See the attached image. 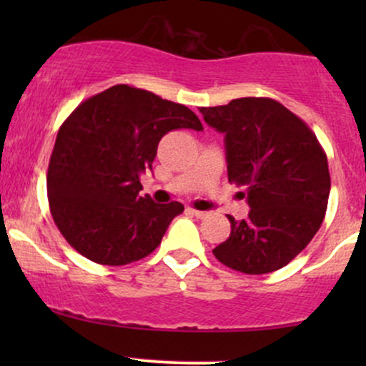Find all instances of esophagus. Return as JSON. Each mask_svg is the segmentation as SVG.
Instances as JSON below:
<instances>
[{"label": "esophagus", "instance_id": "esophagus-1", "mask_svg": "<svg viewBox=\"0 0 366 366\" xmlns=\"http://www.w3.org/2000/svg\"><path fill=\"white\" fill-rule=\"evenodd\" d=\"M187 212L191 213V215H194L197 218H204L208 217V212H201V209H194V208H187Z\"/></svg>", "mask_w": 366, "mask_h": 366}]
</instances>
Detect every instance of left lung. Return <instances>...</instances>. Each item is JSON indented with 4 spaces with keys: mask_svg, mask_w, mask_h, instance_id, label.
<instances>
[{
    "mask_svg": "<svg viewBox=\"0 0 366 366\" xmlns=\"http://www.w3.org/2000/svg\"><path fill=\"white\" fill-rule=\"evenodd\" d=\"M225 136L229 182L244 186L246 220H230V236L213 249L220 263L247 275L279 270L320 229L330 192L327 154L312 129L270 98H239L199 108Z\"/></svg>",
    "mask_w": 366,
    "mask_h": 366,
    "instance_id": "left-lung-1",
    "label": "left lung"
}]
</instances>
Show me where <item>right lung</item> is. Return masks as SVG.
Returning <instances> with one entry per match:
<instances>
[{
  "label": "right lung",
  "instance_id": "right-lung-1",
  "mask_svg": "<svg viewBox=\"0 0 366 366\" xmlns=\"http://www.w3.org/2000/svg\"><path fill=\"white\" fill-rule=\"evenodd\" d=\"M175 129L203 125L184 104L127 84L91 96L63 122L46 184L54 224L75 251L119 267L157 249L184 207L142 197L139 177Z\"/></svg>",
  "mask_w": 366,
  "mask_h": 366
}]
</instances>
